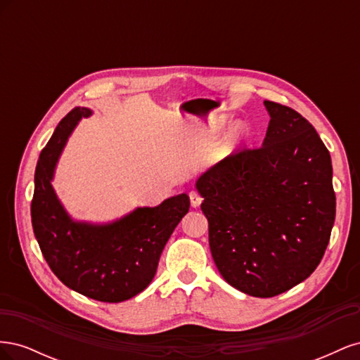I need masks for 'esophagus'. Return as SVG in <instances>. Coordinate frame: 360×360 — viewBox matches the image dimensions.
Here are the masks:
<instances>
[{
	"label": "esophagus",
	"instance_id": "34e87169",
	"mask_svg": "<svg viewBox=\"0 0 360 360\" xmlns=\"http://www.w3.org/2000/svg\"><path fill=\"white\" fill-rule=\"evenodd\" d=\"M189 200H191V205L195 207V209H197V207H200V204L202 202L201 195L198 192H195V191L189 192Z\"/></svg>",
	"mask_w": 360,
	"mask_h": 360
}]
</instances>
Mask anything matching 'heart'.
I'll list each match as a JSON object with an SVG mask.
<instances>
[{
	"instance_id": "heart-1",
	"label": "heart",
	"mask_w": 360,
	"mask_h": 360,
	"mask_svg": "<svg viewBox=\"0 0 360 360\" xmlns=\"http://www.w3.org/2000/svg\"><path fill=\"white\" fill-rule=\"evenodd\" d=\"M226 124H228V120L225 117H214L209 124L202 126L198 132L201 146L209 147L213 141L221 135V132L225 129ZM248 135H249L248 126L245 123H236L230 130H228L219 143L214 146V150H213L214 159L221 160V159H225L226 156L233 155L237 150V147L248 138Z\"/></svg>"
}]
</instances>
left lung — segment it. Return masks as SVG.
I'll list each match as a JSON object with an SVG mask.
<instances>
[{"label": "left lung", "instance_id": "left-lung-1", "mask_svg": "<svg viewBox=\"0 0 360 360\" xmlns=\"http://www.w3.org/2000/svg\"><path fill=\"white\" fill-rule=\"evenodd\" d=\"M264 106L263 146L225 158L195 184L217 270L254 297L278 296L317 269L336 212L332 159L317 130L288 106Z\"/></svg>", "mask_w": 360, "mask_h": 360}]
</instances>
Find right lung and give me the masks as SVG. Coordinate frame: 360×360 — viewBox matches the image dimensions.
<instances>
[{
  "instance_id": "obj_1",
  "label": "right lung",
  "mask_w": 360,
  "mask_h": 360,
  "mask_svg": "<svg viewBox=\"0 0 360 360\" xmlns=\"http://www.w3.org/2000/svg\"><path fill=\"white\" fill-rule=\"evenodd\" d=\"M89 108L64 117L41 150L34 174L31 222L46 263L70 290L118 303L146 290L172 231L189 212V197L176 195L156 207H138L108 224L75 221L52 188L57 162L69 136Z\"/></svg>"
}]
</instances>
